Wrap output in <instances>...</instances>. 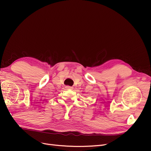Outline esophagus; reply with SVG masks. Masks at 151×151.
I'll return each instance as SVG.
<instances>
[{
  "instance_id": "obj_1",
  "label": "esophagus",
  "mask_w": 151,
  "mask_h": 151,
  "mask_svg": "<svg viewBox=\"0 0 151 151\" xmlns=\"http://www.w3.org/2000/svg\"><path fill=\"white\" fill-rule=\"evenodd\" d=\"M66 88H67V89H73L72 87H71V86H66Z\"/></svg>"
}]
</instances>
